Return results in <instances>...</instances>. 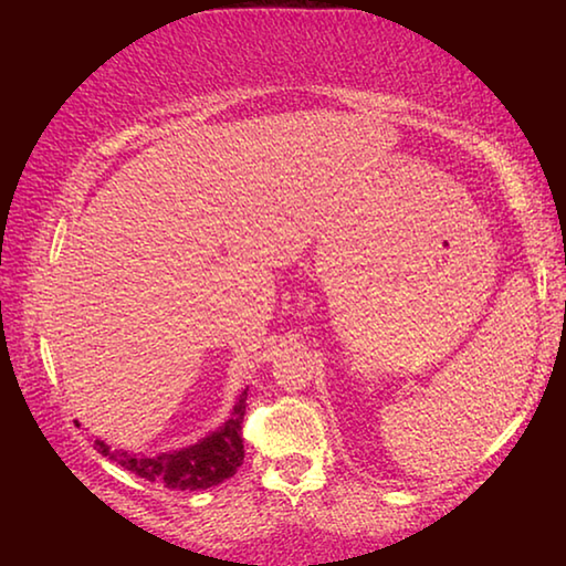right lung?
<instances>
[{"label":"right lung","instance_id":"obj_1","mask_svg":"<svg viewBox=\"0 0 566 566\" xmlns=\"http://www.w3.org/2000/svg\"><path fill=\"white\" fill-rule=\"evenodd\" d=\"M244 401L247 391L239 397L234 407V417L227 424L189 449L159 457H137L127 452L109 449L104 442H94V449L104 454L119 467L129 469L147 482L165 484L169 490H209V486L222 484L224 479L237 474V467L244 459V442H242V419H244Z\"/></svg>","mask_w":566,"mask_h":566}]
</instances>
